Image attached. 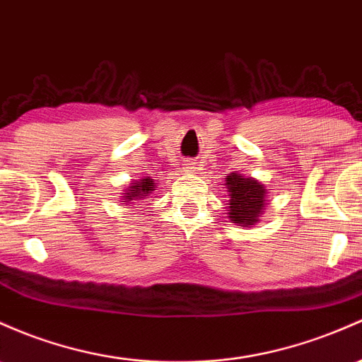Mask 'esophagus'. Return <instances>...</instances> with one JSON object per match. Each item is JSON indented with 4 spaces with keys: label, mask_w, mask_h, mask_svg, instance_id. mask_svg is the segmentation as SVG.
<instances>
[{
    "label": "esophagus",
    "mask_w": 362,
    "mask_h": 362,
    "mask_svg": "<svg viewBox=\"0 0 362 362\" xmlns=\"http://www.w3.org/2000/svg\"><path fill=\"white\" fill-rule=\"evenodd\" d=\"M185 170H189V172L196 170V163H187V165H185Z\"/></svg>",
    "instance_id": "1"
}]
</instances>
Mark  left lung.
<instances>
[{
	"instance_id": "8db88e82",
	"label": "left lung",
	"mask_w": 362,
	"mask_h": 362,
	"mask_svg": "<svg viewBox=\"0 0 362 362\" xmlns=\"http://www.w3.org/2000/svg\"><path fill=\"white\" fill-rule=\"evenodd\" d=\"M226 192H228V214L230 223L251 228L259 221L261 214L266 209V194L268 189L264 184L252 177H244L242 173L232 172L225 180Z\"/></svg>"
}]
</instances>
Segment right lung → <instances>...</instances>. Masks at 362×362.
<instances>
[{
  "mask_svg": "<svg viewBox=\"0 0 362 362\" xmlns=\"http://www.w3.org/2000/svg\"><path fill=\"white\" fill-rule=\"evenodd\" d=\"M156 190V182L153 180L151 177H144V178H139V180L132 182V184L127 185L122 192V202L123 204H137L142 202L144 199H149L151 194Z\"/></svg>",
  "mask_w": 362,
  "mask_h": 362,
  "instance_id": "add662e5",
  "label": "right lung"
}]
</instances>
